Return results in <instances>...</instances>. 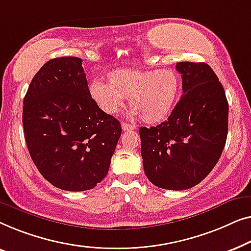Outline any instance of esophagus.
<instances>
[{
  "instance_id": "obj_1",
  "label": "esophagus",
  "mask_w": 251,
  "mask_h": 251,
  "mask_svg": "<svg viewBox=\"0 0 251 251\" xmlns=\"http://www.w3.org/2000/svg\"><path fill=\"white\" fill-rule=\"evenodd\" d=\"M122 128H123V130H133L136 128V126L132 125V124H127V123H123Z\"/></svg>"
}]
</instances>
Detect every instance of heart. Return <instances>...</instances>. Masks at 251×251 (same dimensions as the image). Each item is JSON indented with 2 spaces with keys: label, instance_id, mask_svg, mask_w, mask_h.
<instances>
[{
  "label": "heart",
  "instance_id": "obj_1",
  "mask_svg": "<svg viewBox=\"0 0 251 251\" xmlns=\"http://www.w3.org/2000/svg\"><path fill=\"white\" fill-rule=\"evenodd\" d=\"M181 91V77L172 69L118 68L107 75V83L90 85L93 100L104 112L116 114L129 97L133 115L147 124H157L174 109Z\"/></svg>",
  "mask_w": 251,
  "mask_h": 251
}]
</instances>
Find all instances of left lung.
Instances as JSON below:
<instances>
[{
	"label": "left lung",
	"mask_w": 251,
	"mask_h": 251,
	"mask_svg": "<svg viewBox=\"0 0 251 251\" xmlns=\"http://www.w3.org/2000/svg\"><path fill=\"white\" fill-rule=\"evenodd\" d=\"M183 95L168 119L141 127L144 173L158 188L186 190L220 159L228 128V103L216 74L204 62H177Z\"/></svg>",
	"instance_id": "8db88e82"
}]
</instances>
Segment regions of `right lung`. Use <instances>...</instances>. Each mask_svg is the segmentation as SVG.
<instances>
[{"label": "right lung", "mask_w": 251, "mask_h": 251, "mask_svg": "<svg viewBox=\"0 0 251 251\" xmlns=\"http://www.w3.org/2000/svg\"><path fill=\"white\" fill-rule=\"evenodd\" d=\"M25 139L43 177L66 191L93 189L108 174L122 126L91 97L82 59L42 66L24 99Z\"/></svg>", "instance_id": "add662e5"}]
</instances>
